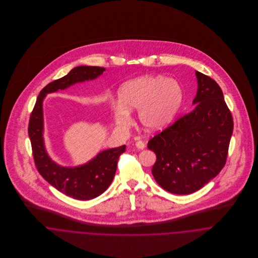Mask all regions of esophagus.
Returning a JSON list of instances; mask_svg holds the SVG:
<instances>
[{
	"instance_id": "34e87169",
	"label": "esophagus",
	"mask_w": 258,
	"mask_h": 258,
	"mask_svg": "<svg viewBox=\"0 0 258 258\" xmlns=\"http://www.w3.org/2000/svg\"><path fill=\"white\" fill-rule=\"evenodd\" d=\"M135 146L138 148V149H140V150H143L144 148L146 147L145 143H144L143 141H141V140H138V141L135 143Z\"/></svg>"
}]
</instances>
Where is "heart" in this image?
Returning <instances> with one entry per match:
<instances>
[{"label":"heart","instance_id":"b5f03b06","mask_svg":"<svg viewBox=\"0 0 258 258\" xmlns=\"http://www.w3.org/2000/svg\"><path fill=\"white\" fill-rule=\"evenodd\" d=\"M119 104L113 103L111 112L120 128L131 125L130 112L138 109V120L147 131L167 126L183 100L180 83L163 76H143L126 82L118 92Z\"/></svg>","mask_w":258,"mask_h":258}]
</instances>
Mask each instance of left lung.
I'll return each mask as SVG.
<instances>
[{"instance_id":"8db88e82","label":"left lung","mask_w":258,"mask_h":258,"mask_svg":"<svg viewBox=\"0 0 258 258\" xmlns=\"http://www.w3.org/2000/svg\"><path fill=\"white\" fill-rule=\"evenodd\" d=\"M198 91L194 110L148 142L157 160L156 182L176 195H188L213 180L224 167L233 120L220 85L196 72Z\"/></svg>"}]
</instances>
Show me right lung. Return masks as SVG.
<instances>
[{"instance_id": "right-lung-1", "label": "right lung", "mask_w": 258, "mask_h": 258, "mask_svg": "<svg viewBox=\"0 0 258 258\" xmlns=\"http://www.w3.org/2000/svg\"><path fill=\"white\" fill-rule=\"evenodd\" d=\"M104 71V68L81 66L48 83L39 92L30 118L29 136L38 173L57 190L75 200L88 201L107 189L115 176L118 159L125 152L126 146L104 150L88 163L78 167L59 166L50 159L44 146L42 101L47 93L67 89L78 82L93 80Z\"/></svg>"}]
</instances>
